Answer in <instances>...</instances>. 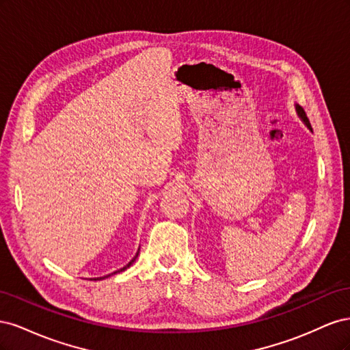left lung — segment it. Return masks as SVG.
Returning <instances> with one entry per match:
<instances>
[{"label": "left lung", "instance_id": "obj_1", "mask_svg": "<svg viewBox=\"0 0 350 350\" xmlns=\"http://www.w3.org/2000/svg\"><path fill=\"white\" fill-rule=\"evenodd\" d=\"M296 111H298V113H299V116H301V118L304 120V122L306 124V126H308V129L310 130H312L311 129V124H310V120L308 118H306V113H305V111L301 108V107H296Z\"/></svg>", "mask_w": 350, "mask_h": 350}]
</instances>
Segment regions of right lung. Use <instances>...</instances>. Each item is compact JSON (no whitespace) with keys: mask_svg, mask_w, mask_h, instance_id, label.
Returning <instances> with one entry per match:
<instances>
[{"mask_svg":"<svg viewBox=\"0 0 350 350\" xmlns=\"http://www.w3.org/2000/svg\"><path fill=\"white\" fill-rule=\"evenodd\" d=\"M137 256H139V251H137V254H135V257H134V258H133V260H131V261H130L129 264H126V266H125V267H122V269H121V270H118V271H113V273H120V271H122V270H125V269H129V267L131 266V264H133V262L135 261ZM113 273H112V274H113ZM109 276H111V274H108V276H103V278H94L93 280H102V279H107V278H109Z\"/></svg>","mask_w":350,"mask_h":350,"instance_id":"right-lung-1","label":"right lung"}]
</instances>
